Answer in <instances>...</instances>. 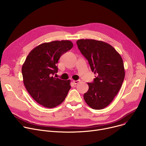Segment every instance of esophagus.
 Instances as JSON below:
<instances>
[{
	"mask_svg": "<svg viewBox=\"0 0 146 146\" xmlns=\"http://www.w3.org/2000/svg\"><path fill=\"white\" fill-rule=\"evenodd\" d=\"M73 83L74 84V85H76V84H78L80 82V80H73Z\"/></svg>",
	"mask_w": 146,
	"mask_h": 146,
	"instance_id": "obj_1",
	"label": "esophagus"
}]
</instances>
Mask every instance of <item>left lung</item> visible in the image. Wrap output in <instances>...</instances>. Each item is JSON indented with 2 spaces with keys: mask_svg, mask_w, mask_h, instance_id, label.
<instances>
[{
  "mask_svg": "<svg viewBox=\"0 0 146 146\" xmlns=\"http://www.w3.org/2000/svg\"><path fill=\"white\" fill-rule=\"evenodd\" d=\"M81 53L96 74L84 94L86 103L92 109L102 110L113 101L125 77L123 60L112 45L104 41L82 39L76 42Z\"/></svg>",
  "mask_w": 146,
  "mask_h": 146,
  "instance_id": "1",
  "label": "left lung"
}]
</instances>
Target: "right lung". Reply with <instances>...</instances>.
Instances as JSON below:
<instances>
[{
  "mask_svg": "<svg viewBox=\"0 0 146 146\" xmlns=\"http://www.w3.org/2000/svg\"><path fill=\"white\" fill-rule=\"evenodd\" d=\"M68 40L54 41L36 46L29 53L22 67L23 82L29 95L45 108L62 103L71 88L70 80L54 77L61 55L72 49Z\"/></svg>",
  "mask_w": 146,
  "mask_h": 146,
  "instance_id": "add662e5",
  "label": "right lung"
}]
</instances>
